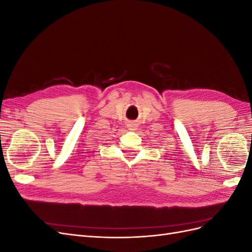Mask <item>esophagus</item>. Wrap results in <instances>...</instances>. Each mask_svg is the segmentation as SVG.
<instances>
[{
    "label": "esophagus",
    "instance_id": "34e87169",
    "mask_svg": "<svg viewBox=\"0 0 252 252\" xmlns=\"http://www.w3.org/2000/svg\"><path fill=\"white\" fill-rule=\"evenodd\" d=\"M128 127H130V128H133V130L135 129V124L134 123H130V124H128Z\"/></svg>",
    "mask_w": 252,
    "mask_h": 252
}]
</instances>
